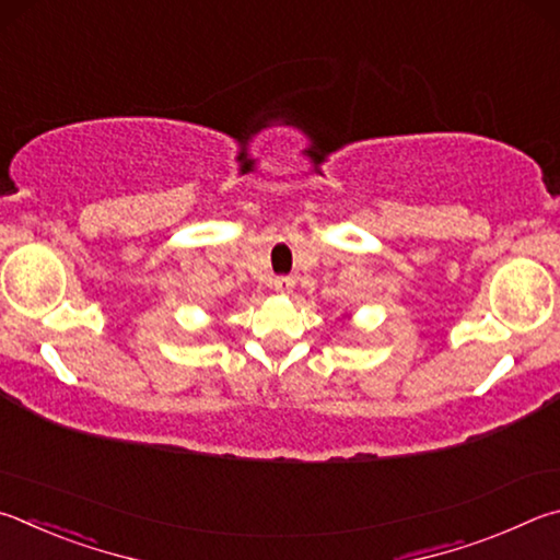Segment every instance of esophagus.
Listing matches in <instances>:
<instances>
[{
	"label": "esophagus",
	"instance_id": "esophagus-1",
	"mask_svg": "<svg viewBox=\"0 0 560 560\" xmlns=\"http://www.w3.org/2000/svg\"><path fill=\"white\" fill-rule=\"evenodd\" d=\"M272 288L280 292V295H290L292 290H295V280L288 278V275H280V278L272 280Z\"/></svg>",
	"mask_w": 560,
	"mask_h": 560
}]
</instances>
